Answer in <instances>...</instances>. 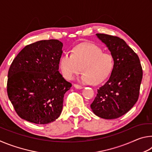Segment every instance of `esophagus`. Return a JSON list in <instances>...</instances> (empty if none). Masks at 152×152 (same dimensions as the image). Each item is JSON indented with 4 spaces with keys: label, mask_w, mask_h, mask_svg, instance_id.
I'll use <instances>...</instances> for the list:
<instances>
[{
    "label": "esophagus",
    "mask_w": 152,
    "mask_h": 152,
    "mask_svg": "<svg viewBox=\"0 0 152 152\" xmlns=\"http://www.w3.org/2000/svg\"><path fill=\"white\" fill-rule=\"evenodd\" d=\"M74 86L75 87L76 89H82V88H83V87H82V86L78 85V84H74Z\"/></svg>",
    "instance_id": "esophagus-1"
}]
</instances>
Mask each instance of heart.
Wrapping results in <instances>:
<instances>
[{"instance_id": "heart-1", "label": "heart", "mask_w": 152, "mask_h": 152, "mask_svg": "<svg viewBox=\"0 0 152 152\" xmlns=\"http://www.w3.org/2000/svg\"><path fill=\"white\" fill-rule=\"evenodd\" d=\"M113 58L109 53L91 43H82L76 45L72 54L66 53L60 60V68L67 80H73L81 72L80 81L84 84H99L106 79L113 68Z\"/></svg>"}]
</instances>
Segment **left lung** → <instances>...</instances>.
Here are the masks:
<instances>
[{
    "label": "left lung",
    "mask_w": 152,
    "mask_h": 152,
    "mask_svg": "<svg viewBox=\"0 0 152 152\" xmlns=\"http://www.w3.org/2000/svg\"><path fill=\"white\" fill-rule=\"evenodd\" d=\"M96 35L109 49L114 64L109 79L97 90L91 107L98 117L117 119L127 113L137 101L142 68L138 56L124 40L102 33Z\"/></svg>",
    "instance_id": "1"
}]
</instances>
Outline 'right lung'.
I'll return each instance as SVG.
<instances>
[{
	"mask_svg": "<svg viewBox=\"0 0 152 152\" xmlns=\"http://www.w3.org/2000/svg\"><path fill=\"white\" fill-rule=\"evenodd\" d=\"M62 48L57 39L39 41L25 46L12 61L7 93L21 119L43 125L60 117L72 86L58 71Z\"/></svg>",
	"mask_w": 152,
	"mask_h": 152,
	"instance_id": "1",
	"label": "right lung"
}]
</instances>
